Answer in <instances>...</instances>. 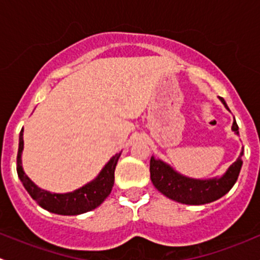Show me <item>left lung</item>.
I'll use <instances>...</instances> for the list:
<instances>
[{
  "label": "left lung",
  "mask_w": 260,
  "mask_h": 260,
  "mask_svg": "<svg viewBox=\"0 0 260 260\" xmlns=\"http://www.w3.org/2000/svg\"><path fill=\"white\" fill-rule=\"evenodd\" d=\"M219 99L224 104L225 108L230 112L224 99L221 96H219ZM232 131L235 135L239 136V127L235 122V118L232 125ZM243 153L244 149H242L237 161L230 165L229 169L221 176L204 180L192 179V177L181 175L176 170L172 169L169 164L152 156L151 161H149L152 183L166 198L177 201V203L186 204V205H204V204L212 203L229 192L230 188L237 182L243 165Z\"/></svg>",
  "instance_id": "1"
}]
</instances>
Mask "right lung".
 <instances>
[{
    "mask_svg": "<svg viewBox=\"0 0 260 260\" xmlns=\"http://www.w3.org/2000/svg\"><path fill=\"white\" fill-rule=\"evenodd\" d=\"M23 151V128L18 137V153H17V175L18 179L22 182L31 198L39 204L43 209L57 215H79L94 210L98 208L104 200L109 196L114 185V170L117 162L119 159L120 153H115L111 159L102 169L98 176L90 182L85 183L81 187L72 192L55 193L48 190L39 187L30 177L25 174L22 169V156Z\"/></svg>",
    "mask_w": 260,
    "mask_h": 260,
    "instance_id": "add662e5",
    "label": "right lung"
}]
</instances>
